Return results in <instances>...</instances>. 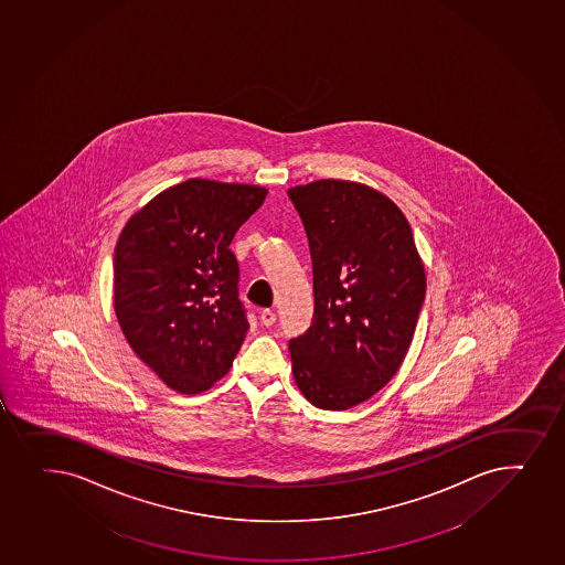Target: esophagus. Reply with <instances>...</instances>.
<instances>
[{
	"mask_svg": "<svg viewBox=\"0 0 565 565\" xmlns=\"http://www.w3.org/2000/svg\"><path fill=\"white\" fill-rule=\"evenodd\" d=\"M262 322L265 327H273L274 322H276V313L273 310H263Z\"/></svg>",
	"mask_w": 565,
	"mask_h": 565,
	"instance_id": "obj_1",
	"label": "esophagus"
}]
</instances>
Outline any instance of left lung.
Returning <instances> with one entry per match:
<instances>
[{
  "label": "left lung",
  "instance_id": "8db88e82",
  "mask_svg": "<svg viewBox=\"0 0 565 565\" xmlns=\"http://www.w3.org/2000/svg\"><path fill=\"white\" fill-rule=\"evenodd\" d=\"M310 243L316 310L289 341L311 405L345 411L384 388L413 341L425 270L394 201L359 182L322 179L287 192Z\"/></svg>",
  "mask_w": 565,
  "mask_h": 565
}]
</instances>
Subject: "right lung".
Returning <instances> with one entry per match:
<instances>
[{
    "label": "right lung",
    "instance_id": "1",
    "mask_svg": "<svg viewBox=\"0 0 565 565\" xmlns=\"http://www.w3.org/2000/svg\"><path fill=\"white\" fill-rule=\"evenodd\" d=\"M267 190L190 179L128 220L114 255V303L132 351L181 394L230 371L248 313L230 244Z\"/></svg>",
    "mask_w": 565,
    "mask_h": 565
}]
</instances>
